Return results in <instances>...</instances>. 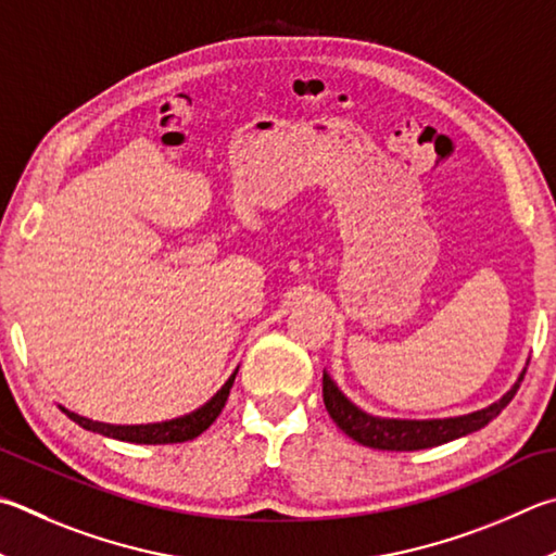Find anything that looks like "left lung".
<instances>
[{
	"label": "left lung",
	"mask_w": 556,
	"mask_h": 556,
	"mask_svg": "<svg viewBox=\"0 0 556 556\" xmlns=\"http://www.w3.org/2000/svg\"><path fill=\"white\" fill-rule=\"evenodd\" d=\"M520 381L522 375L516 381V387H513L501 401L491 403L489 408L445 420H389L367 416L365 410L352 406V403L342 396L340 389L330 381L328 375H323V403H326L336 426L345 432L348 438L359 442V445L389 452H413L445 445L450 440H457L462 435H469L473 430L489 426V422L508 406L513 396H516Z\"/></svg>",
	"instance_id": "left-lung-1"
}]
</instances>
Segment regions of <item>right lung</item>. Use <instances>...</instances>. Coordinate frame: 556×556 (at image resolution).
Returning a JSON list of instances; mask_svg holds the SVG:
<instances>
[{
	"label": "right lung",
	"instance_id": "obj_1",
	"mask_svg": "<svg viewBox=\"0 0 556 556\" xmlns=\"http://www.w3.org/2000/svg\"><path fill=\"white\" fill-rule=\"evenodd\" d=\"M236 375L224 383V389H220L216 396L206 403V406H201L199 410L189 413V416H185V418H175L167 422H153V426H109V422H97V420H89L85 416H77V413L67 410V408H63V413L70 420H75L79 428L99 432V435L124 440V442H138V445H173V442H187V440L199 438L201 432H204L211 422L220 416V410H224L226 401H228L230 387H233V381H236Z\"/></svg>",
	"mask_w": 556,
	"mask_h": 556
}]
</instances>
